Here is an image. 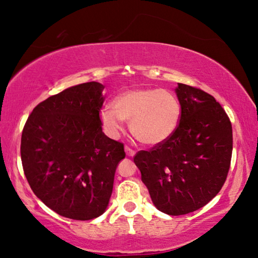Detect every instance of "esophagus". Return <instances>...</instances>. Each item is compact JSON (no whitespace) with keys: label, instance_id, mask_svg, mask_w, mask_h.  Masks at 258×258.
Segmentation results:
<instances>
[{"label":"esophagus","instance_id":"1","mask_svg":"<svg viewBox=\"0 0 258 258\" xmlns=\"http://www.w3.org/2000/svg\"><path fill=\"white\" fill-rule=\"evenodd\" d=\"M124 150H125V153H126V155H128V156L133 157L135 154H136V151L133 150V148L129 147V146H125Z\"/></svg>","mask_w":258,"mask_h":258}]
</instances>
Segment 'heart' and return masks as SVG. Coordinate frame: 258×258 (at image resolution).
Listing matches in <instances>:
<instances>
[{"label":"heart","mask_w":258,"mask_h":258,"mask_svg":"<svg viewBox=\"0 0 258 258\" xmlns=\"http://www.w3.org/2000/svg\"><path fill=\"white\" fill-rule=\"evenodd\" d=\"M111 107L99 112L104 129L116 135L121 120L129 121L134 137L145 145L164 143L177 130L181 105L175 94L169 89L136 87L123 90L113 98Z\"/></svg>","instance_id":"b5f03b06"}]
</instances>
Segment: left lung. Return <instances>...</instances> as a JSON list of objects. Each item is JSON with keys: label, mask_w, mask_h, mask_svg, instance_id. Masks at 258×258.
<instances>
[{"label": "left lung", "mask_w": 258, "mask_h": 258, "mask_svg": "<svg viewBox=\"0 0 258 258\" xmlns=\"http://www.w3.org/2000/svg\"><path fill=\"white\" fill-rule=\"evenodd\" d=\"M181 105L177 130L168 141L134 156L154 205L169 215L205 206L227 180L232 125L224 108L201 88L178 84Z\"/></svg>", "instance_id": "obj_1"}]
</instances>
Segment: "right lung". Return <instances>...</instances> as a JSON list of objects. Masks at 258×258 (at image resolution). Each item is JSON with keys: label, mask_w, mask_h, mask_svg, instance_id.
Listing matches in <instances>:
<instances>
[{"label": "right lung", "mask_w": 258, "mask_h": 258, "mask_svg": "<svg viewBox=\"0 0 258 258\" xmlns=\"http://www.w3.org/2000/svg\"><path fill=\"white\" fill-rule=\"evenodd\" d=\"M104 86H74L36 106L21 135L20 154L31 190L68 219L97 218L110 201L123 144L102 132Z\"/></svg>", "instance_id": "add662e5"}]
</instances>
